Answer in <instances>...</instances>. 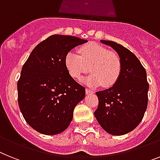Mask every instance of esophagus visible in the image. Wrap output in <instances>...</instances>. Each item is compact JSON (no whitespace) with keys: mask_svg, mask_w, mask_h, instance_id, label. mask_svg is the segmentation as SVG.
<instances>
[{"mask_svg":"<svg viewBox=\"0 0 160 160\" xmlns=\"http://www.w3.org/2000/svg\"><path fill=\"white\" fill-rule=\"evenodd\" d=\"M94 91H93V90H91V89H89V88H87V89H86V93H87V94H92V93H94Z\"/></svg>","mask_w":160,"mask_h":160,"instance_id":"34e87169","label":"esophagus"}]
</instances>
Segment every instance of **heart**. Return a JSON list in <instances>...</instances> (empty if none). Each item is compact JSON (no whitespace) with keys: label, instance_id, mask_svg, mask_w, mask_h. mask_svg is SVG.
Here are the masks:
<instances>
[{"label":"heart","instance_id":"heart-1","mask_svg":"<svg viewBox=\"0 0 160 160\" xmlns=\"http://www.w3.org/2000/svg\"><path fill=\"white\" fill-rule=\"evenodd\" d=\"M78 54L70 51L65 56V66L69 74L78 80L89 70L92 72L85 80L89 86L113 87L119 78L122 62L119 55L97 43H89L79 49Z\"/></svg>","mask_w":160,"mask_h":160}]
</instances>
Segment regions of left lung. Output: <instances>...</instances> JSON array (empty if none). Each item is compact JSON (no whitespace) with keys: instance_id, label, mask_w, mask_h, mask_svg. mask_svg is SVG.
<instances>
[{"instance_id":"1","label":"left lung","mask_w":160,"mask_h":160,"mask_svg":"<svg viewBox=\"0 0 160 160\" xmlns=\"http://www.w3.org/2000/svg\"><path fill=\"white\" fill-rule=\"evenodd\" d=\"M101 42L118 54L122 70L112 88L96 92L99 105L95 117L109 134L124 135L139 125L147 109L149 83L146 71L128 49L111 41Z\"/></svg>"}]
</instances>
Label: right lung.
Returning a JSON list of instances; mask_svg holds the SVG:
<instances>
[{
  "mask_svg": "<svg viewBox=\"0 0 160 160\" xmlns=\"http://www.w3.org/2000/svg\"><path fill=\"white\" fill-rule=\"evenodd\" d=\"M86 42L72 36H50L23 65L17 83L18 106L25 121L38 132L55 135L65 130L75 106L85 97V88L66 68L65 56Z\"/></svg>",
  "mask_w": 160,
  "mask_h": 160,
  "instance_id": "1",
  "label": "right lung"
}]
</instances>
